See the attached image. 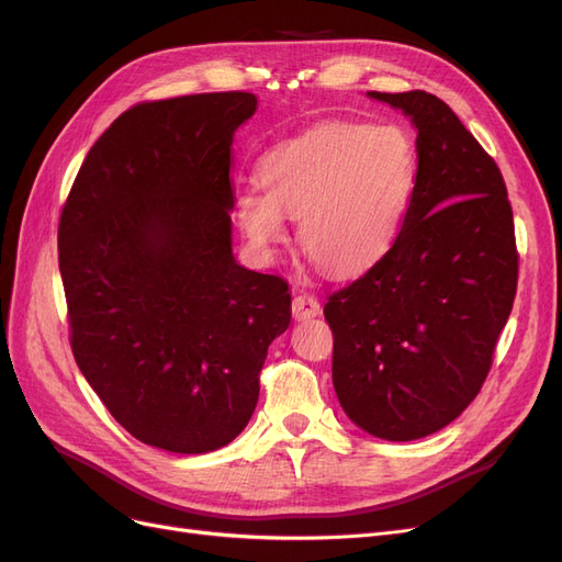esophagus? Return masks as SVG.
<instances>
[{
  "label": "esophagus",
  "instance_id": "1",
  "mask_svg": "<svg viewBox=\"0 0 562 562\" xmlns=\"http://www.w3.org/2000/svg\"><path fill=\"white\" fill-rule=\"evenodd\" d=\"M318 312H321V304H318V300H316L314 295H310V293H297V295L293 297V316H295L297 321L314 318V316H318Z\"/></svg>",
  "mask_w": 562,
  "mask_h": 562
}]
</instances>
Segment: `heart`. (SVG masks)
<instances>
[{
	"label": "heart",
	"mask_w": 562,
	"mask_h": 562,
	"mask_svg": "<svg viewBox=\"0 0 562 562\" xmlns=\"http://www.w3.org/2000/svg\"><path fill=\"white\" fill-rule=\"evenodd\" d=\"M266 190L236 196L248 241L271 250L285 220L323 271L351 277L378 265L396 244L415 187V151L394 126L321 124L267 149L258 164Z\"/></svg>",
	"instance_id": "heart-1"
}]
</instances>
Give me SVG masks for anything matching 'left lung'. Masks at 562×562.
Segmentation results:
<instances>
[{"instance_id": "1", "label": "left lung", "mask_w": 562, "mask_h": 562, "mask_svg": "<svg viewBox=\"0 0 562 562\" xmlns=\"http://www.w3.org/2000/svg\"><path fill=\"white\" fill-rule=\"evenodd\" d=\"M368 95L417 126L415 187L396 244L323 314L347 417L415 440L462 415L487 378L518 285L514 211L499 166L443 100Z\"/></svg>"}]
</instances>
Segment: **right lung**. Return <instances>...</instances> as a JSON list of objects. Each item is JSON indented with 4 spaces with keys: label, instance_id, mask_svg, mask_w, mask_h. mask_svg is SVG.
Listing matches in <instances>:
<instances>
[{
    "label": "right lung",
    "instance_id": "obj_1",
    "mask_svg": "<svg viewBox=\"0 0 562 562\" xmlns=\"http://www.w3.org/2000/svg\"><path fill=\"white\" fill-rule=\"evenodd\" d=\"M246 91L149 100L89 149L60 213L58 265L81 375L147 446L203 454L244 431L288 283L232 255V143Z\"/></svg>",
    "mask_w": 562,
    "mask_h": 562
}]
</instances>
